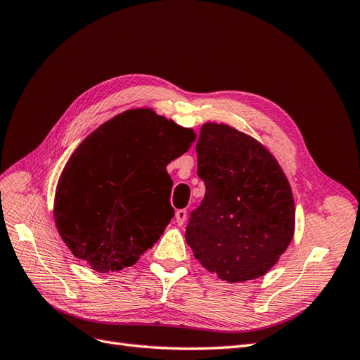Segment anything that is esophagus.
<instances>
[{
	"label": "esophagus",
	"mask_w": 360,
	"mask_h": 360,
	"mask_svg": "<svg viewBox=\"0 0 360 360\" xmlns=\"http://www.w3.org/2000/svg\"><path fill=\"white\" fill-rule=\"evenodd\" d=\"M186 219H188V212L186 210L181 209V210L176 212V222L179 225H183L184 222H186Z\"/></svg>",
	"instance_id": "esophagus-1"
}]
</instances>
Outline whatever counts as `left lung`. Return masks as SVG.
Returning <instances> with one entry per match:
<instances>
[{
    "label": "left lung",
    "mask_w": 360,
    "mask_h": 360,
    "mask_svg": "<svg viewBox=\"0 0 360 360\" xmlns=\"http://www.w3.org/2000/svg\"><path fill=\"white\" fill-rule=\"evenodd\" d=\"M197 156L205 195L184 233L195 258L230 284L263 276L294 234L284 171L263 144L226 124L201 127Z\"/></svg>",
    "instance_id": "1"
}]
</instances>
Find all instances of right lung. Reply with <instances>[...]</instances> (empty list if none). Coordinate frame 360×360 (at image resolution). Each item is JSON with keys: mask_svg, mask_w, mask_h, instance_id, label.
Wrapping results in <instances>:
<instances>
[{"mask_svg": "<svg viewBox=\"0 0 360 360\" xmlns=\"http://www.w3.org/2000/svg\"><path fill=\"white\" fill-rule=\"evenodd\" d=\"M192 129L141 108L97 127L64 167L53 201L72 254L99 274L134 266L174 217L167 165L186 153Z\"/></svg>", "mask_w": 360, "mask_h": 360, "instance_id": "obj_1", "label": "right lung"}]
</instances>
